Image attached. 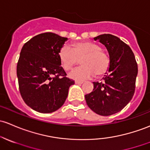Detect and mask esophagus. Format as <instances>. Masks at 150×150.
<instances>
[{
  "label": "esophagus",
  "mask_w": 150,
  "mask_h": 150,
  "mask_svg": "<svg viewBox=\"0 0 150 150\" xmlns=\"http://www.w3.org/2000/svg\"><path fill=\"white\" fill-rule=\"evenodd\" d=\"M76 84H82L83 83V81H75Z\"/></svg>",
  "instance_id": "esophagus-1"
}]
</instances>
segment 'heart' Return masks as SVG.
Listing matches in <instances>:
<instances>
[{"label":"heart","mask_w":150,"mask_h":150,"mask_svg":"<svg viewBox=\"0 0 150 150\" xmlns=\"http://www.w3.org/2000/svg\"><path fill=\"white\" fill-rule=\"evenodd\" d=\"M62 68L69 71L80 60V67L69 73V78L74 80H85L95 74L102 76L107 73L110 67V58L101 50L100 45L91 41H81L72 44L71 48L64 45L58 53Z\"/></svg>","instance_id":"heart-1"}]
</instances>
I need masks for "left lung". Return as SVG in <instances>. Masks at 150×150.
<instances>
[{"label":"left lung","mask_w":150,"mask_h":150,"mask_svg":"<svg viewBox=\"0 0 150 150\" xmlns=\"http://www.w3.org/2000/svg\"><path fill=\"white\" fill-rule=\"evenodd\" d=\"M94 40L106 47L110 58V67L102 81L93 82V91L85 95V99L95 113L109 116L122 110L132 99L137 64L129 46L118 37L102 34L94 37Z\"/></svg>","instance_id":"left-lung-1"}]
</instances>
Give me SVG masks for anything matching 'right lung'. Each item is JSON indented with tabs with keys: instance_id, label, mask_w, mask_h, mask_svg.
I'll return each instance as SVG.
<instances>
[{
	"instance_id": "1",
	"label": "right lung",
	"mask_w": 150,
	"mask_h": 150,
	"mask_svg": "<svg viewBox=\"0 0 150 150\" xmlns=\"http://www.w3.org/2000/svg\"><path fill=\"white\" fill-rule=\"evenodd\" d=\"M67 38L54 33L33 37L23 45L17 64L19 90L28 107L40 113H51L65 102L74 84L61 67L58 53Z\"/></svg>"
}]
</instances>
